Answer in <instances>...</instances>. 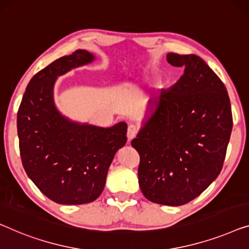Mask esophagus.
I'll return each instance as SVG.
<instances>
[{
    "label": "esophagus",
    "mask_w": 249,
    "mask_h": 249,
    "mask_svg": "<svg viewBox=\"0 0 249 249\" xmlns=\"http://www.w3.org/2000/svg\"><path fill=\"white\" fill-rule=\"evenodd\" d=\"M138 131H139L138 125H136V124H129L128 131H127V137H128L129 142H130L131 139L135 138V137L137 136V133H138Z\"/></svg>",
    "instance_id": "obj_1"
}]
</instances>
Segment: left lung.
<instances>
[{
  "label": "left lung",
  "instance_id": "1",
  "mask_svg": "<svg viewBox=\"0 0 249 249\" xmlns=\"http://www.w3.org/2000/svg\"><path fill=\"white\" fill-rule=\"evenodd\" d=\"M184 67L150 107V117L131 142L138 151L139 186L146 199L183 205L218 178L232 129L230 100L218 75L196 55L169 53Z\"/></svg>",
  "mask_w": 249,
  "mask_h": 249
}]
</instances>
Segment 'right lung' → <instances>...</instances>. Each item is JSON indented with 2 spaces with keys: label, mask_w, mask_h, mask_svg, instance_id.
Instances as JSON below:
<instances>
[{
  "label": "right lung",
  "mask_w": 249,
  "mask_h": 249,
  "mask_svg": "<svg viewBox=\"0 0 249 249\" xmlns=\"http://www.w3.org/2000/svg\"><path fill=\"white\" fill-rule=\"evenodd\" d=\"M94 59L86 50L60 57L38 71L24 92L17 125L23 168L45 196L59 204L98 199L116 151L127 142V124H77L60 116L53 101L56 77Z\"/></svg>",
  "instance_id": "1"
}]
</instances>
